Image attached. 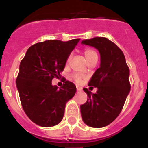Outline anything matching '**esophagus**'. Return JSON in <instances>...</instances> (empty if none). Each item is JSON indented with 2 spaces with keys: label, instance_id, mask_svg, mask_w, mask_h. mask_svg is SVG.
Listing matches in <instances>:
<instances>
[{
  "label": "esophagus",
  "instance_id": "34e87169",
  "mask_svg": "<svg viewBox=\"0 0 148 148\" xmlns=\"http://www.w3.org/2000/svg\"><path fill=\"white\" fill-rule=\"evenodd\" d=\"M77 90H78V91H81L82 90V88H81V86L77 85Z\"/></svg>",
  "mask_w": 148,
  "mask_h": 148
}]
</instances>
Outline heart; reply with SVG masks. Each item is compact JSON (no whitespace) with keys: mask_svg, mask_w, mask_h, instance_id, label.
Listing matches in <instances>:
<instances>
[{"mask_svg":"<svg viewBox=\"0 0 148 148\" xmlns=\"http://www.w3.org/2000/svg\"><path fill=\"white\" fill-rule=\"evenodd\" d=\"M96 55H97V53H96L94 50L88 48V49H85V51H84V56H85L86 59H87L88 60H90V58H93L94 56H96ZM73 77L76 80L77 82H81V81H83L84 79L85 78V77H84V74H79V73L74 74V75H73Z\"/></svg>","mask_w":148,"mask_h":148,"instance_id":"1","label":"heart"}]
</instances>
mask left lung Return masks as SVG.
I'll return each mask as SVG.
<instances>
[{"label":"left lung","mask_w":148,"mask_h":148,"mask_svg":"<svg viewBox=\"0 0 148 148\" xmlns=\"http://www.w3.org/2000/svg\"><path fill=\"white\" fill-rule=\"evenodd\" d=\"M81 44L94 47L101 55L100 67L88 84L89 89L97 88V92L84 88L88 101L80 107L84 124L100 128L112 123L121 111L131 90L130 71L121 50L108 38H94Z\"/></svg>","instance_id":"1"}]
</instances>
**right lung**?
<instances>
[{
	"label": "right lung",
	"instance_id": "1",
	"mask_svg": "<svg viewBox=\"0 0 148 148\" xmlns=\"http://www.w3.org/2000/svg\"><path fill=\"white\" fill-rule=\"evenodd\" d=\"M80 39L68 41L48 40L37 43L27 51L21 61L16 84L22 108L30 119L48 127L60 123L66 103L74 97L76 86L64 81L62 87L53 85V77H60L71 51Z\"/></svg>",
	"mask_w": 148,
	"mask_h": 148
}]
</instances>
